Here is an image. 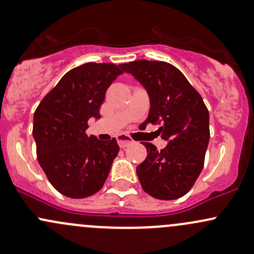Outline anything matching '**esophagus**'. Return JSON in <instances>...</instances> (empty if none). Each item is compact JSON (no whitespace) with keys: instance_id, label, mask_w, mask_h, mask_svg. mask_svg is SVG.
Returning <instances> with one entry per match:
<instances>
[{"instance_id":"esophagus-1","label":"esophagus","mask_w":254,"mask_h":254,"mask_svg":"<svg viewBox=\"0 0 254 254\" xmlns=\"http://www.w3.org/2000/svg\"><path fill=\"white\" fill-rule=\"evenodd\" d=\"M117 143H119L120 148H127L130 144H133V140L130 138H128L126 134H119L117 135Z\"/></svg>"}]
</instances>
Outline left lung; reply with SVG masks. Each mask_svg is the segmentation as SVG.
<instances>
[{
    "instance_id": "obj_1",
    "label": "left lung",
    "mask_w": 254,
    "mask_h": 254,
    "mask_svg": "<svg viewBox=\"0 0 254 254\" xmlns=\"http://www.w3.org/2000/svg\"><path fill=\"white\" fill-rule=\"evenodd\" d=\"M150 98L146 124L168 141L157 150L143 143L148 156L137 167L141 188L159 200H176L189 191L203 168L209 141V114L200 93L181 70L165 62L137 61L122 65Z\"/></svg>"
}]
</instances>
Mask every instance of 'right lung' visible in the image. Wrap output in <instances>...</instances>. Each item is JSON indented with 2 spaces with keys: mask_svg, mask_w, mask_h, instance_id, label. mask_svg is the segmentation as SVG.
I'll return each instance as SVG.
<instances>
[{
  "mask_svg": "<svg viewBox=\"0 0 254 254\" xmlns=\"http://www.w3.org/2000/svg\"><path fill=\"white\" fill-rule=\"evenodd\" d=\"M122 65L86 63L65 73L34 114L37 160L63 195L83 198L103 188L119 154L115 138L86 134L88 120L100 119L106 89L124 72Z\"/></svg>",
  "mask_w": 254,
  "mask_h": 254,
  "instance_id": "obj_1",
  "label": "right lung"
}]
</instances>
